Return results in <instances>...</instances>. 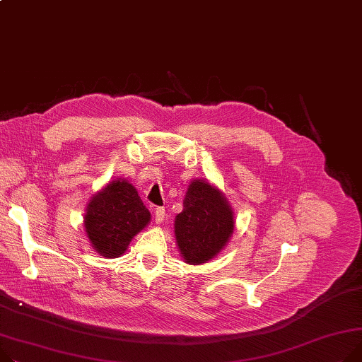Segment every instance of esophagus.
Returning <instances> with one entry per match:
<instances>
[{"instance_id":"1","label":"esophagus","mask_w":362,"mask_h":362,"mask_svg":"<svg viewBox=\"0 0 362 362\" xmlns=\"http://www.w3.org/2000/svg\"><path fill=\"white\" fill-rule=\"evenodd\" d=\"M164 216H165V209L163 206L156 208V223L157 224H163Z\"/></svg>"}]
</instances>
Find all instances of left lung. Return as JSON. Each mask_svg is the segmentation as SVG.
<instances>
[{"instance_id":"left-lung-1","label":"left lung","mask_w":362,"mask_h":362,"mask_svg":"<svg viewBox=\"0 0 362 362\" xmlns=\"http://www.w3.org/2000/svg\"><path fill=\"white\" fill-rule=\"evenodd\" d=\"M234 231V214L218 187L197 179L190 182L183 211L175 220V235L186 263L201 264L214 259Z\"/></svg>"}]
</instances>
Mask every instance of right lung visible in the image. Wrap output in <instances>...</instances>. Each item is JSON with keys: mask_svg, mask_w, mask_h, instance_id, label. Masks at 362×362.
Returning a JSON list of instances; mask_svg holds the SVG:
<instances>
[{"mask_svg": "<svg viewBox=\"0 0 362 362\" xmlns=\"http://www.w3.org/2000/svg\"><path fill=\"white\" fill-rule=\"evenodd\" d=\"M151 214L125 179L109 182L86 209L84 227L93 249L100 256H122L131 240L148 226Z\"/></svg>", "mask_w": 362, "mask_h": 362, "instance_id": "right-lung-1", "label": "right lung"}]
</instances>
